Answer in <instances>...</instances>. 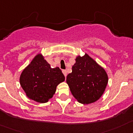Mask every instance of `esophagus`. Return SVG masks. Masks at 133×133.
I'll use <instances>...</instances> for the list:
<instances>
[{"mask_svg":"<svg viewBox=\"0 0 133 133\" xmlns=\"http://www.w3.org/2000/svg\"><path fill=\"white\" fill-rule=\"evenodd\" d=\"M63 75H64V76H65V78L66 77V75H67V72H66V70H63Z\"/></svg>","mask_w":133,"mask_h":133,"instance_id":"34e87169","label":"esophagus"}]
</instances>
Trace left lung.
I'll return each mask as SVG.
<instances>
[{
	"label": "left lung",
	"instance_id": "obj_1",
	"mask_svg": "<svg viewBox=\"0 0 133 133\" xmlns=\"http://www.w3.org/2000/svg\"><path fill=\"white\" fill-rule=\"evenodd\" d=\"M108 82L106 72L87 54L76 58L72 72L66 77V83L72 94L84 104L93 103L99 99Z\"/></svg>",
	"mask_w": 133,
	"mask_h": 133
}]
</instances>
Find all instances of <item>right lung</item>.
Here are the masks:
<instances>
[{"mask_svg":"<svg viewBox=\"0 0 133 133\" xmlns=\"http://www.w3.org/2000/svg\"><path fill=\"white\" fill-rule=\"evenodd\" d=\"M64 79L59 68L51 69L43 57L37 55L23 70L19 82L29 98L45 103L53 97L57 85Z\"/></svg>","mask_w":133,"mask_h":133,"instance_id":"add662e5","label":"right lung"}]
</instances>
